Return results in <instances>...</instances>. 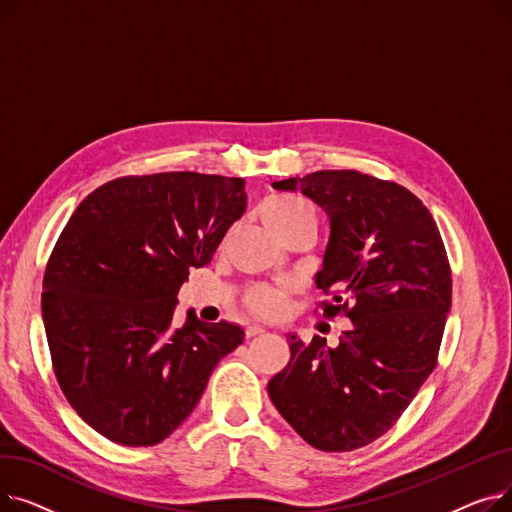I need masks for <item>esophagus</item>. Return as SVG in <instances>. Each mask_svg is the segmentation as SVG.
Returning a JSON list of instances; mask_svg holds the SVG:
<instances>
[{"instance_id": "1", "label": "esophagus", "mask_w": 512, "mask_h": 512, "mask_svg": "<svg viewBox=\"0 0 512 512\" xmlns=\"http://www.w3.org/2000/svg\"><path fill=\"white\" fill-rule=\"evenodd\" d=\"M263 332H265V328H263V326H257V324H255V326H249V328H247V338L261 336Z\"/></svg>"}]
</instances>
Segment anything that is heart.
<instances>
[{"instance_id":"heart-1","label":"heart","mask_w":512,"mask_h":512,"mask_svg":"<svg viewBox=\"0 0 512 512\" xmlns=\"http://www.w3.org/2000/svg\"><path fill=\"white\" fill-rule=\"evenodd\" d=\"M303 218H313L309 205L290 195H274L261 205V220L270 230L284 228ZM288 305V290L280 286H255L247 294V307L263 317H276Z\"/></svg>"}]
</instances>
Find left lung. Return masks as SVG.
Instances as JSON below:
<instances>
[{
    "mask_svg": "<svg viewBox=\"0 0 512 512\" xmlns=\"http://www.w3.org/2000/svg\"><path fill=\"white\" fill-rule=\"evenodd\" d=\"M272 186L326 211L315 284L332 294L324 315L342 311L353 328L336 348L290 334V361L267 392L313 448L355 450L388 432L436 367L452 301L444 242L429 209L394 182L319 170Z\"/></svg>",
    "mask_w": 512,
    "mask_h": 512,
    "instance_id": "8db88e82",
    "label": "left lung"
}]
</instances>
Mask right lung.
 I'll return each mask as SVG.
<instances>
[{
	"label": "right lung",
	"instance_id": "add662e5",
	"mask_svg": "<svg viewBox=\"0 0 512 512\" xmlns=\"http://www.w3.org/2000/svg\"><path fill=\"white\" fill-rule=\"evenodd\" d=\"M245 209L242 178L166 172L107 182L70 215L45 267L41 315L64 396L107 440H166L245 340L193 309L174 326L191 267L211 261Z\"/></svg>",
	"mask_w": 512,
	"mask_h": 512
}]
</instances>
